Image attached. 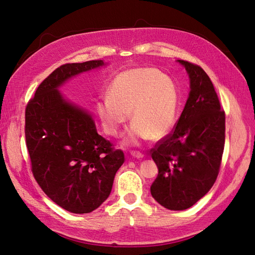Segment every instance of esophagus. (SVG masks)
<instances>
[{
  "label": "esophagus",
  "instance_id": "esophagus-1",
  "mask_svg": "<svg viewBox=\"0 0 255 255\" xmlns=\"http://www.w3.org/2000/svg\"><path fill=\"white\" fill-rule=\"evenodd\" d=\"M130 155H132L135 158H142L144 156L142 153L138 152V151H132V152H130Z\"/></svg>",
  "mask_w": 255,
  "mask_h": 255
}]
</instances>
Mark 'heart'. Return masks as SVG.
<instances>
[{"instance_id": "b5f03b06", "label": "heart", "mask_w": 255, "mask_h": 255, "mask_svg": "<svg viewBox=\"0 0 255 255\" xmlns=\"http://www.w3.org/2000/svg\"><path fill=\"white\" fill-rule=\"evenodd\" d=\"M180 95L174 82L155 68H136L120 73L98 100L96 109L104 132L118 137L128 121L133 125L128 141L159 140L175 125Z\"/></svg>"}]
</instances>
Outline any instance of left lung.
Returning <instances> with one entry per match:
<instances>
[{
    "label": "left lung",
    "mask_w": 255,
    "mask_h": 255,
    "mask_svg": "<svg viewBox=\"0 0 255 255\" xmlns=\"http://www.w3.org/2000/svg\"><path fill=\"white\" fill-rule=\"evenodd\" d=\"M189 75L190 92L173 129L151 149L158 174L151 195L168 210L198 202L217 179L226 139V114L203 69L179 60Z\"/></svg>",
    "instance_id": "obj_1"
}]
</instances>
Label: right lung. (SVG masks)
<instances>
[{
	"mask_svg": "<svg viewBox=\"0 0 255 255\" xmlns=\"http://www.w3.org/2000/svg\"><path fill=\"white\" fill-rule=\"evenodd\" d=\"M102 60L66 64L38 86L25 109V140L32 172L53 202L74 214L95 211L109 198L125 153L99 135L91 116L57 88Z\"/></svg>",
	"mask_w": 255,
	"mask_h": 255,
	"instance_id": "1",
	"label": "right lung"
}]
</instances>
